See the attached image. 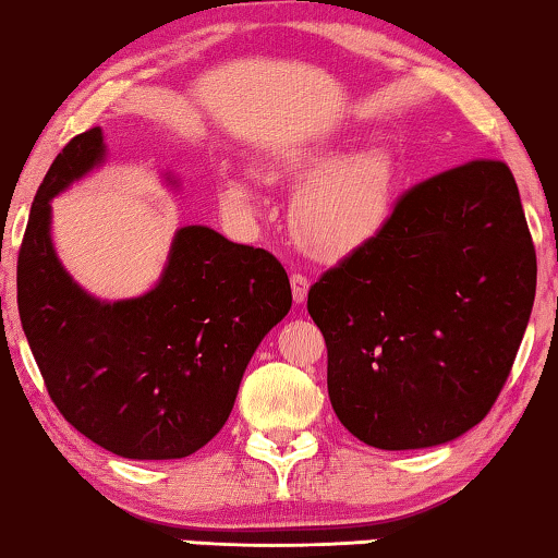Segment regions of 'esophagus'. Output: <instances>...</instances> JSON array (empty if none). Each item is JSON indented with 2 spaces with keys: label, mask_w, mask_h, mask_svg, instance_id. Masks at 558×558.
Here are the masks:
<instances>
[{
  "label": "esophagus",
  "mask_w": 558,
  "mask_h": 558,
  "mask_svg": "<svg viewBox=\"0 0 558 558\" xmlns=\"http://www.w3.org/2000/svg\"><path fill=\"white\" fill-rule=\"evenodd\" d=\"M289 281H292V296L296 304H302L304 300H307V292H310V279L304 277V274L294 271L292 277H289Z\"/></svg>",
  "instance_id": "34e87169"
}]
</instances>
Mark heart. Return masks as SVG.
Returning a JSON list of instances; mask_svg holds the SVG:
<instances>
[{
  "mask_svg": "<svg viewBox=\"0 0 558 558\" xmlns=\"http://www.w3.org/2000/svg\"><path fill=\"white\" fill-rule=\"evenodd\" d=\"M274 182H304L294 197L296 241L319 258H342L376 241L388 226L396 201V165L384 147H365L338 159L332 147H307L264 167ZM220 201L235 216L258 208L256 190L241 178H226Z\"/></svg>",
  "mask_w": 558,
  "mask_h": 558,
  "instance_id": "b5f03b06",
  "label": "heart"
}]
</instances>
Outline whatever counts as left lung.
<instances>
[{"label":"left lung","mask_w":558,"mask_h":558,"mask_svg":"<svg viewBox=\"0 0 558 558\" xmlns=\"http://www.w3.org/2000/svg\"><path fill=\"white\" fill-rule=\"evenodd\" d=\"M536 296V248L500 159L407 190L384 233L315 281L342 426L378 449L452 441L506 386Z\"/></svg>","instance_id":"8db88e82"}]
</instances>
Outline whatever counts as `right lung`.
<instances>
[{
    "instance_id": "1",
    "label": "right lung",
    "mask_w": 558,
    "mask_h": 558,
    "mask_svg": "<svg viewBox=\"0 0 558 558\" xmlns=\"http://www.w3.org/2000/svg\"><path fill=\"white\" fill-rule=\"evenodd\" d=\"M101 126L73 136L37 187L17 258V307L52 403L126 460H180L223 429L243 371L292 307L284 266L205 226L174 233L157 287L83 292L50 241V201L104 162Z\"/></svg>"
}]
</instances>
